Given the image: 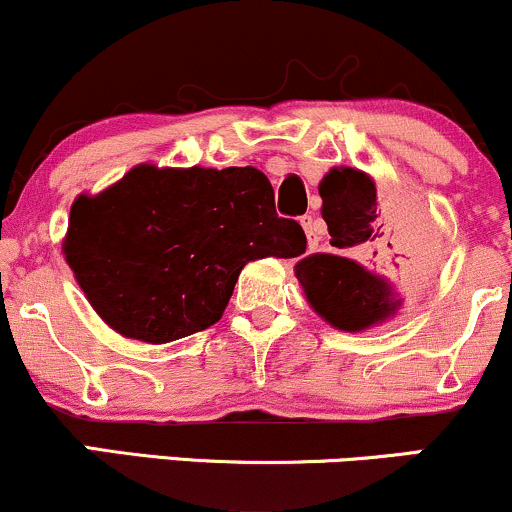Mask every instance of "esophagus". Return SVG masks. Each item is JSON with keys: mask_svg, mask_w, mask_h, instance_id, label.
<instances>
[{"mask_svg": "<svg viewBox=\"0 0 512 512\" xmlns=\"http://www.w3.org/2000/svg\"><path fill=\"white\" fill-rule=\"evenodd\" d=\"M301 226H303V231H305V238H308V245H310V248H315L317 240H320V231H317L315 216L313 214H305L303 219H301Z\"/></svg>", "mask_w": 512, "mask_h": 512, "instance_id": "obj_1", "label": "esophagus"}]
</instances>
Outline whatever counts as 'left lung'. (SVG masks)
Returning a JSON list of instances; mask_svg holds the SVG:
<instances>
[{"label": "left lung", "mask_w": 512, "mask_h": 512, "mask_svg": "<svg viewBox=\"0 0 512 512\" xmlns=\"http://www.w3.org/2000/svg\"><path fill=\"white\" fill-rule=\"evenodd\" d=\"M317 190L330 245L337 252H315L298 260L293 267L298 284L310 308L337 330L363 332L383 325L404 301L392 279L421 255L424 233L416 223L407 231L387 228L375 180L363 170L330 168ZM354 256L371 267L363 268Z\"/></svg>", "instance_id": "1"}]
</instances>
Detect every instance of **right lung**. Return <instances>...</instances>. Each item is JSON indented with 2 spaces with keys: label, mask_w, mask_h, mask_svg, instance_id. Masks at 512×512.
Listing matches in <instances>:
<instances>
[{
  "label": "right lung",
  "mask_w": 512,
  "mask_h": 512,
  "mask_svg": "<svg viewBox=\"0 0 512 512\" xmlns=\"http://www.w3.org/2000/svg\"><path fill=\"white\" fill-rule=\"evenodd\" d=\"M305 233L279 219L262 170L139 163L79 195L64 260L98 317L127 339L168 344L221 320L243 267L296 257Z\"/></svg>",
  "instance_id": "1"
}]
</instances>
